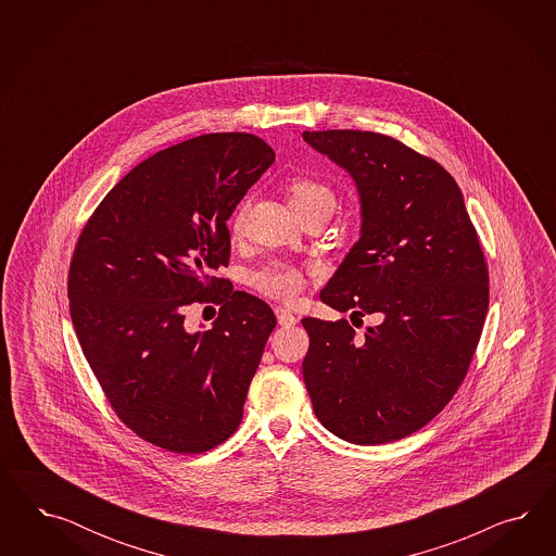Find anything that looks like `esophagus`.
<instances>
[{"label": "esophagus", "mask_w": 556, "mask_h": 556, "mask_svg": "<svg viewBox=\"0 0 556 556\" xmlns=\"http://www.w3.org/2000/svg\"><path fill=\"white\" fill-rule=\"evenodd\" d=\"M275 316H277V321H279L281 326H293V324H298V316H295L291 309H287V307H275Z\"/></svg>", "instance_id": "esophagus-1"}]
</instances>
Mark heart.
Segmentation results:
<instances>
[{"label":"heart","mask_w":556,"mask_h":556,"mask_svg":"<svg viewBox=\"0 0 556 556\" xmlns=\"http://www.w3.org/2000/svg\"><path fill=\"white\" fill-rule=\"evenodd\" d=\"M287 198L293 205L295 212H302L305 207L318 202H334L332 191L328 187L312 179V177H293L287 184ZM247 218V205H238V210L232 216V232L240 235L242 226ZM251 286L267 295L270 300H281V302H291L300 295L303 286H305V269L298 267L287 261H269L263 267L254 269L251 273Z\"/></svg>","instance_id":"b5f03b06"}]
</instances>
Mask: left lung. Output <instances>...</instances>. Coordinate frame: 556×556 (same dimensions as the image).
Instances as JSON below:
<instances>
[{
  "instance_id": "obj_1",
  "label": "left lung",
  "mask_w": 556,
  "mask_h": 556,
  "mask_svg": "<svg viewBox=\"0 0 556 556\" xmlns=\"http://www.w3.org/2000/svg\"><path fill=\"white\" fill-rule=\"evenodd\" d=\"M349 170L361 238L320 300L381 321L356 337L346 320L303 318V381L316 418L353 444L418 432L463 383L489 307L479 236L453 175L391 136L303 132Z\"/></svg>"
}]
</instances>
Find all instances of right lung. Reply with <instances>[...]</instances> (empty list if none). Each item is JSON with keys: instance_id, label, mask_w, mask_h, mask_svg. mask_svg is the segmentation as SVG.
Listing matches in <instances>:
<instances>
[{"instance_id": "obj_1", "label": "right lung", "mask_w": 556, "mask_h": 556, "mask_svg": "<svg viewBox=\"0 0 556 556\" xmlns=\"http://www.w3.org/2000/svg\"><path fill=\"white\" fill-rule=\"evenodd\" d=\"M258 136L203 135L136 165L75 244L71 320L119 420L154 446L200 455L232 437L277 318L212 273L228 267V219L273 165ZM218 302L210 331L185 309Z\"/></svg>"}]
</instances>
